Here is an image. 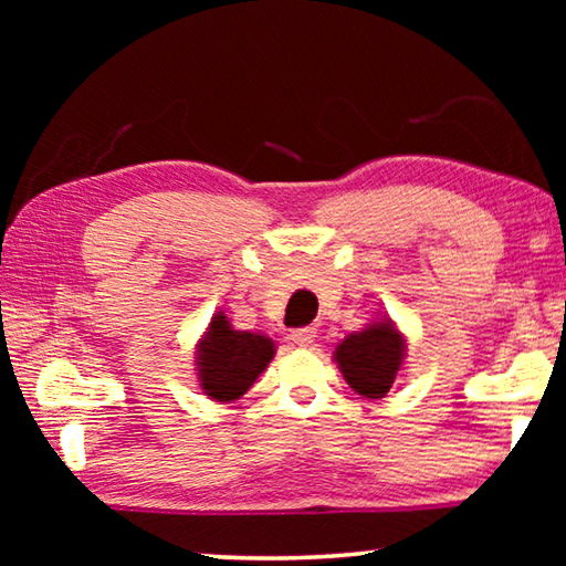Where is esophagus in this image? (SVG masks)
<instances>
[{
	"label": "esophagus",
	"mask_w": 566,
	"mask_h": 566,
	"mask_svg": "<svg viewBox=\"0 0 566 566\" xmlns=\"http://www.w3.org/2000/svg\"><path fill=\"white\" fill-rule=\"evenodd\" d=\"M290 339L296 344V347H310V344L317 339V329L314 327H300V329H292Z\"/></svg>",
	"instance_id": "1"
}]
</instances>
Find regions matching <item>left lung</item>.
Here are the masks:
<instances>
[{"instance_id": "1", "label": "left lung", "mask_w": 566, "mask_h": 566, "mask_svg": "<svg viewBox=\"0 0 566 566\" xmlns=\"http://www.w3.org/2000/svg\"><path fill=\"white\" fill-rule=\"evenodd\" d=\"M334 359L354 391L379 399L395 385L399 364L405 359V339L391 322H377L344 339L334 352Z\"/></svg>"}]
</instances>
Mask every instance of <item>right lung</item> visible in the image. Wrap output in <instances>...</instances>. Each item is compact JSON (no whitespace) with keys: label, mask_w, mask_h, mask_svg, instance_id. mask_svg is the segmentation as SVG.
<instances>
[{"label":"right lung","mask_w":566,"mask_h":566,"mask_svg":"<svg viewBox=\"0 0 566 566\" xmlns=\"http://www.w3.org/2000/svg\"><path fill=\"white\" fill-rule=\"evenodd\" d=\"M272 357V339L254 332H237L224 314H214L199 344V385L212 399L232 401L254 385Z\"/></svg>","instance_id":"1"}]
</instances>
